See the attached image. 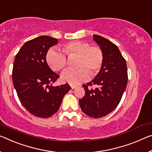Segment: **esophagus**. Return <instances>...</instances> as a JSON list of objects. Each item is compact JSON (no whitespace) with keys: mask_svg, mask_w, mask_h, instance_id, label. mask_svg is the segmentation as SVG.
Listing matches in <instances>:
<instances>
[{"mask_svg":"<svg viewBox=\"0 0 152 152\" xmlns=\"http://www.w3.org/2000/svg\"><path fill=\"white\" fill-rule=\"evenodd\" d=\"M77 88L76 86H71V88L72 89H75V88Z\"/></svg>","mask_w":152,"mask_h":152,"instance_id":"34e87169","label":"esophagus"}]
</instances>
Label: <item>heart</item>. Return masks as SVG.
I'll list each match as a JSON object with an SVG mask.
<instances>
[{
	"instance_id": "heart-1",
	"label": "heart",
	"mask_w": 152,
	"mask_h": 152,
	"mask_svg": "<svg viewBox=\"0 0 152 152\" xmlns=\"http://www.w3.org/2000/svg\"><path fill=\"white\" fill-rule=\"evenodd\" d=\"M62 51L69 56H77V67L79 69L75 71L66 70L61 75L62 81L72 86L88 80L90 73L91 76H95L103 64L104 54L101 48L98 45H90L88 42H69L62 45ZM64 54L55 49L48 51L46 56L47 62L53 71H60L66 67L67 60Z\"/></svg>"
}]
</instances>
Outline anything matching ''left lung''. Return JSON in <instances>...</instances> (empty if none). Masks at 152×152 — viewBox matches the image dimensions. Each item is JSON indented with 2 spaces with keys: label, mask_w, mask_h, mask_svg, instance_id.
I'll use <instances>...</instances> for the list:
<instances>
[{
  "label": "left lung",
  "mask_w": 152,
  "mask_h": 152,
  "mask_svg": "<svg viewBox=\"0 0 152 152\" xmlns=\"http://www.w3.org/2000/svg\"><path fill=\"white\" fill-rule=\"evenodd\" d=\"M93 36L103 52L104 62L95 78L83 85L85 96L79 102L84 113L100 118L110 113L120 103L127 86L128 71L118 46L101 36ZM92 85L96 88H91Z\"/></svg>",
  "instance_id": "left-lung-1"
}]
</instances>
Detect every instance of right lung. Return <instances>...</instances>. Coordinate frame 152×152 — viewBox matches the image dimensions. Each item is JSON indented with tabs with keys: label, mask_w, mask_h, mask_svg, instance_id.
<instances>
[{
	"label": "right lung",
	"mask_w": 152,
	"mask_h": 152,
	"mask_svg": "<svg viewBox=\"0 0 152 152\" xmlns=\"http://www.w3.org/2000/svg\"><path fill=\"white\" fill-rule=\"evenodd\" d=\"M56 39L41 36L26 42L13 62V86L21 103L36 117L49 118L56 113L63 97L71 89L68 83L53 87L50 85L60 77L49 67L46 55Z\"/></svg>",
	"instance_id": "1"
}]
</instances>
